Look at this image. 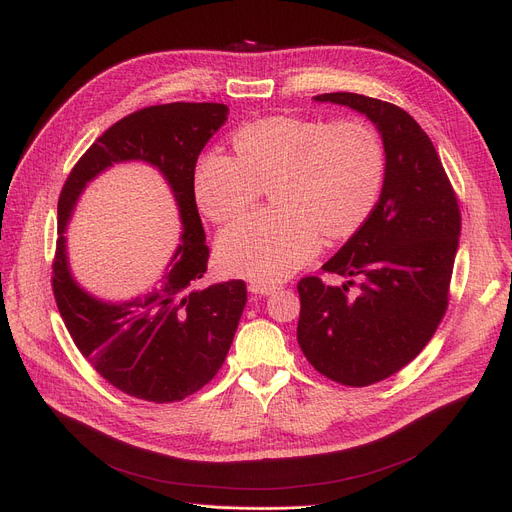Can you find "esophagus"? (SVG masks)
Returning <instances> with one entry per match:
<instances>
[{"label":"esophagus","instance_id":"obj_1","mask_svg":"<svg viewBox=\"0 0 512 512\" xmlns=\"http://www.w3.org/2000/svg\"><path fill=\"white\" fill-rule=\"evenodd\" d=\"M249 290L253 294H263V297H267V294H274L278 290V284L263 282V280H251L249 282Z\"/></svg>","mask_w":512,"mask_h":512}]
</instances>
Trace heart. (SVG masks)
<instances>
[{
	"label": "heart",
	"mask_w": 512,
	"mask_h": 512,
	"mask_svg": "<svg viewBox=\"0 0 512 512\" xmlns=\"http://www.w3.org/2000/svg\"><path fill=\"white\" fill-rule=\"evenodd\" d=\"M236 157L209 151L195 168L199 209L211 222L245 213L270 186L274 211L253 213L218 238L228 274L282 280L311 261L319 236H351L378 203L386 157L369 124L270 116L242 126Z\"/></svg>",
	"instance_id": "b5f03b06"
}]
</instances>
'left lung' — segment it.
Returning a JSON list of instances; mask_svg holds the SVG:
<instances>
[{
  "instance_id": "obj_1",
  "label": "left lung",
  "mask_w": 512,
  "mask_h": 512,
  "mask_svg": "<svg viewBox=\"0 0 512 512\" xmlns=\"http://www.w3.org/2000/svg\"><path fill=\"white\" fill-rule=\"evenodd\" d=\"M313 99L365 114L386 151L380 201L321 265L346 282L328 286L307 276L297 286L303 355L332 382L363 388L409 365L438 330L448 307L461 209L434 143L405 110L357 93ZM351 285L358 290L351 293Z\"/></svg>"
}]
</instances>
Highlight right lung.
I'll return each mask as SVG.
<instances>
[{
    "label": "right lung",
    "mask_w": 512,
    "mask_h": 512,
    "mask_svg": "<svg viewBox=\"0 0 512 512\" xmlns=\"http://www.w3.org/2000/svg\"><path fill=\"white\" fill-rule=\"evenodd\" d=\"M228 120L224 103H164L134 112L76 161L58 201V242L51 288L60 315L83 357L120 392L164 405L209 384L220 371L247 284H203L209 247L195 201L199 153ZM139 158L169 180L183 220L181 245L155 289L128 304H105L80 289L67 270L65 224L82 188L120 160Z\"/></svg>",
    "instance_id": "add662e5"
}]
</instances>
